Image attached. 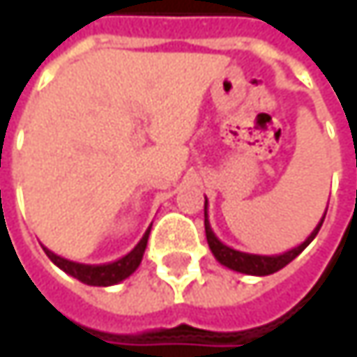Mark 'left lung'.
Segmentation results:
<instances>
[{
	"instance_id": "left-lung-1",
	"label": "left lung",
	"mask_w": 357,
	"mask_h": 357,
	"mask_svg": "<svg viewBox=\"0 0 357 357\" xmlns=\"http://www.w3.org/2000/svg\"><path fill=\"white\" fill-rule=\"evenodd\" d=\"M326 215V211H324ZM324 215L319 221V225L314 227V231L296 248L287 250L283 254H273V256H264V254H248V252H240V250L229 248L225 246L213 231L211 223H208V215H206V200H204V231H206V242H208V248L213 252V256L227 268L231 271H238V273H244V275H258V277H264V275H273L277 271H281L285 264H289L296 256H300L304 248L317 238L319 229H321L322 221H324Z\"/></svg>"
}]
</instances>
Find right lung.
<instances>
[{"label": "right lung", "mask_w": 357, "mask_h": 357, "mask_svg": "<svg viewBox=\"0 0 357 357\" xmlns=\"http://www.w3.org/2000/svg\"><path fill=\"white\" fill-rule=\"evenodd\" d=\"M149 234H151V227L144 231L142 240L130 250L126 256H121L119 260H113L107 264H82V262H74V260H68V258H61L57 256L55 252L51 250H45V254L49 256V260L59 266L63 273H68L70 277L86 283V285H97V287H109V285H115L123 279H128L142 262V256H144V250H146V242H149Z\"/></svg>", "instance_id": "right-lung-1"}]
</instances>
